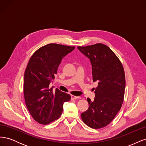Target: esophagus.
<instances>
[{
    "label": "esophagus",
    "instance_id": "34e87169",
    "mask_svg": "<svg viewBox=\"0 0 146 146\" xmlns=\"http://www.w3.org/2000/svg\"><path fill=\"white\" fill-rule=\"evenodd\" d=\"M81 99L80 97L71 95V99H72V100H76V99Z\"/></svg>",
    "mask_w": 146,
    "mask_h": 146
}]
</instances>
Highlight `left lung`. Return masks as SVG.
Masks as SVG:
<instances>
[{
  "label": "left lung",
  "mask_w": 146,
  "mask_h": 146,
  "mask_svg": "<svg viewBox=\"0 0 146 146\" xmlns=\"http://www.w3.org/2000/svg\"><path fill=\"white\" fill-rule=\"evenodd\" d=\"M77 48L90 59L92 80L98 83L95 98L93 101L87 99L90 107L81 117L88 126L100 129L108 125L121 108L125 88L124 70L115 54L103 44Z\"/></svg>",
  "instance_id": "left-lung-1"
}]
</instances>
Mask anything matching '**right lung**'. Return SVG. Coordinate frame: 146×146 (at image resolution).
<instances>
[{
  "instance_id": "add662e5",
  "label": "right lung",
  "mask_w": 146,
  "mask_h": 146,
  "mask_svg": "<svg viewBox=\"0 0 146 146\" xmlns=\"http://www.w3.org/2000/svg\"><path fill=\"white\" fill-rule=\"evenodd\" d=\"M75 47L52 43L39 48L29 61L24 73V93L25 104L35 121L47 125L58 119L63 104L70 96L49 85L64 57Z\"/></svg>"
}]
</instances>
